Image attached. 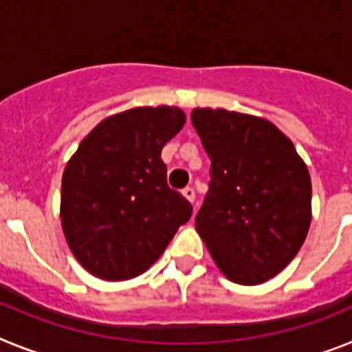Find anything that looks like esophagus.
<instances>
[{"label":"esophagus","mask_w":352,"mask_h":352,"mask_svg":"<svg viewBox=\"0 0 352 352\" xmlns=\"http://www.w3.org/2000/svg\"><path fill=\"white\" fill-rule=\"evenodd\" d=\"M182 195H184L186 200H189L191 204H193L195 201V189L193 188H184L182 189Z\"/></svg>","instance_id":"34e87169"}]
</instances>
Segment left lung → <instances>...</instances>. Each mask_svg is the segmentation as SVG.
Instances as JSON below:
<instances>
[{
	"instance_id": "1",
	"label": "left lung",
	"mask_w": 352,
	"mask_h": 352,
	"mask_svg": "<svg viewBox=\"0 0 352 352\" xmlns=\"http://www.w3.org/2000/svg\"><path fill=\"white\" fill-rule=\"evenodd\" d=\"M210 184L195 227L212 261L239 285L276 276L298 255L311 221V180L294 143L262 117L195 108Z\"/></svg>"
}]
</instances>
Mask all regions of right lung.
Wrapping results in <instances>:
<instances>
[{
  "instance_id": "1",
  "label": "right lung",
  "mask_w": 352,
  "mask_h": 352,
  "mask_svg": "<svg viewBox=\"0 0 352 352\" xmlns=\"http://www.w3.org/2000/svg\"><path fill=\"white\" fill-rule=\"evenodd\" d=\"M186 124L177 106H140L104 118L62 177L60 218L76 261L100 280L145 273L193 207L166 182L161 151Z\"/></svg>"
}]
</instances>
